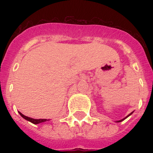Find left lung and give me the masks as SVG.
Returning <instances> with one entry per match:
<instances>
[{"label": "left lung", "instance_id": "1", "mask_svg": "<svg viewBox=\"0 0 153 153\" xmlns=\"http://www.w3.org/2000/svg\"><path fill=\"white\" fill-rule=\"evenodd\" d=\"M133 112H132V113H131V114H128V116H126V117H125V118H123V119H121V120H119V121H116V122H121V121H124V120H125V119H126V118H127V117H128V116H130L131 114H133Z\"/></svg>", "mask_w": 153, "mask_h": 153}]
</instances>
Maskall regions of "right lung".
Listing matches in <instances>:
<instances>
[{
    "instance_id": "1",
    "label": "right lung",
    "mask_w": 153,
    "mask_h": 153,
    "mask_svg": "<svg viewBox=\"0 0 153 153\" xmlns=\"http://www.w3.org/2000/svg\"><path fill=\"white\" fill-rule=\"evenodd\" d=\"M19 114L21 117H22L23 118H25V120H27V121H30V122H32V123L35 124V125H37V124L42 123V122H44V121H48L49 120H47V119H34L32 118V117H28L25 116L24 114H22L20 112H19Z\"/></svg>"
}]
</instances>
